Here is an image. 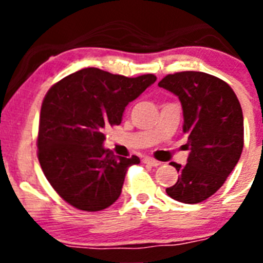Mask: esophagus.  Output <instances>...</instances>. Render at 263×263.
<instances>
[{
    "instance_id": "1",
    "label": "esophagus",
    "mask_w": 263,
    "mask_h": 263,
    "mask_svg": "<svg viewBox=\"0 0 263 263\" xmlns=\"http://www.w3.org/2000/svg\"><path fill=\"white\" fill-rule=\"evenodd\" d=\"M143 162H145V163H147V164H150V166H154V167L159 166V164H160L159 160L153 159V158H148V157H146L145 159H143Z\"/></svg>"
}]
</instances>
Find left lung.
<instances>
[{
	"label": "left lung",
	"mask_w": 263,
	"mask_h": 263,
	"mask_svg": "<svg viewBox=\"0 0 263 263\" xmlns=\"http://www.w3.org/2000/svg\"><path fill=\"white\" fill-rule=\"evenodd\" d=\"M158 85L180 100L183 132L188 136L185 147L190 148L185 166L171 162L180 175L166 192L180 203H201L220 190L241 157L240 101L231 85L205 72H176L164 76Z\"/></svg>",
	"instance_id": "obj_1"
}]
</instances>
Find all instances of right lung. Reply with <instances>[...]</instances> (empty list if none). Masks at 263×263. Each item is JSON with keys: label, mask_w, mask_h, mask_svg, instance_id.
Listing matches in <instances>:
<instances>
[{"label": "right lung", "mask_w": 263, "mask_h": 263, "mask_svg": "<svg viewBox=\"0 0 263 263\" xmlns=\"http://www.w3.org/2000/svg\"><path fill=\"white\" fill-rule=\"evenodd\" d=\"M157 80L84 68L48 89L41 108L36 146L42 171L57 194L85 212L117 200L127 167L139 158L116 157L103 147L108 127L120 125L125 106Z\"/></svg>", "instance_id": "1"}]
</instances>
